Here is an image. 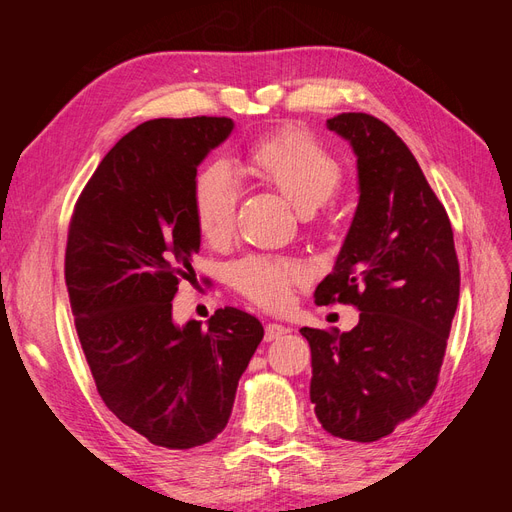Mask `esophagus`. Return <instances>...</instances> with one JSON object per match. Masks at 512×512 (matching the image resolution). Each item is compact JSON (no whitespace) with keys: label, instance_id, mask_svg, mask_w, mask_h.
Returning <instances> with one entry per match:
<instances>
[{"label":"esophagus","instance_id":"esophagus-1","mask_svg":"<svg viewBox=\"0 0 512 512\" xmlns=\"http://www.w3.org/2000/svg\"><path fill=\"white\" fill-rule=\"evenodd\" d=\"M286 333H290V327H286V324L269 322L267 329H265V339H267V342H273V339H280V337H284Z\"/></svg>","mask_w":512,"mask_h":512}]
</instances>
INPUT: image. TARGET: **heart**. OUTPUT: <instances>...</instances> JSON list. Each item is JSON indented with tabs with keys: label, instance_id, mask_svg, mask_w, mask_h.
<instances>
[{
	"label": "heart",
	"instance_id": "b5f03b06",
	"mask_svg": "<svg viewBox=\"0 0 512 512\" xmlns=\"http://www.w3.org/2000/svg\"><path fill=\"white\" fill-rule=\"evenodd\" d=\"M258 173L277 185L299 211L309 213L339 190L342 164L314 136L299 130L260 138L250 151ZM241 185L226 162H211L198 170L192 190L196 226L207 241L220 243L235 228ZM303 262L290 256L245 254L230 262L228 282L262 307H284L292 288L305 280Z\"/></svg>",
	"mask_w": 512,
	"mask_h": 512
}]
</instances>
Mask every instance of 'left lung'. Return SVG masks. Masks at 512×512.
<instances>
[{
	"label": "left lung",
	"mask_w": 512,
	"mask_h": 512,
	"mask_svg": "<svg viewBox=\"0 0 512 512\" xmlns=\"http://www.w3.org/2000/svg\"><path fill=\"white\" fill-rule=\"evenodd\" d=\"M327 128L350 143L359 205L318 305L359 309L352 331L309 329V399L331 436L376 442L436 391L459 301V260L444 205L406 143L367 113Z\"/></svg>",
	"instance_id": "left-lung-1"
}]
</instances>
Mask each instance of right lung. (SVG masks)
Returning <instances> with one entry per match:
<instances>
[{
	"label": "right lung",
	"mask_w": 512,
	"mask_h": 512,
	"mask_svg": "<svg viewBox=\"0 0 512 512\" xmlns=\"http://www.w3.org/2000/svg\"><path fill=\"white\" fill-rule=\"evenodd\" d=\"M232 128L228 117L141 123L106 153L68 228L66 286L98 393L123 425L177 451L222 433L265 335L237 307L218 309L207 329L173 322L200 250L196 168Z\"/></svg>",
	"instance_id": "obj_1"
}]
</instances>
